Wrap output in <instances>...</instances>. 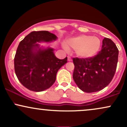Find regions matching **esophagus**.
Returning <instances> with one entry per match:
<instances>
[{"mask_svg":"<svg viewBox=\"0 0 127 127\" xmlns=\"http://www.w3.org/2000/svg\"><path fill=\"white\" fill-rule=\"evenodd\" d=\"M67 58H68V61H71V60H72V59H71L70 57L67 56Z\"/></svg>","mask_w":127,"mask_h":127,"instance_id":"esophagus-1","label":"esophagus"}]
</instances>
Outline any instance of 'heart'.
<instances>
[{"instance_id":"1","label":"heart","mask_w":127,"mask_h":127,"mask_svg":"<svg viewBox=\"0 0 127 127\" xmlns=\"http://www.w3.org/2000/svg\"><path fill=\"white\" fill-rule=\"evenodd\" d=\"M101 41L98 37L88 35H80L68 40L67 48L75 50L77 56L81 58H89L94 56L98 51Z\"/></svg>"}]
</instances>
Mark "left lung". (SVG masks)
Instances as JSON below:
<instances>
[{"label": "left lung", "instance_id": "obj_1", "mask_svg": "<svg viewBox=\"0 0 127 127\" xmlns=\"http://www.w3.org/2000/svg\"><path fill=\"white\" fill-rule=\"evenodd\" d=\"M119 51L111 39L104 38L100 51L89 58H73L75 65L73 78L85 93H94L111 82L117 67Z\"/></svg>", "mask_w": 127, "mask_h": 127}]
</instances>
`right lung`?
Instances as JSON below:
<instances>
[{
    "label": "right lung",
    "instance_id": "add662e5",
    "mask_svg": "<svg viewBox=\"0 0 127 127\" xmlns=\"http://www.w3.org/2000/svg\"><path fill=\"white\" fill-rule=\"evenodd\" d=\"M56 39L48 31L32 32L20 42L14 57V69L19 81L29 90L39 92L50 88L58 70L67 62V57L57 59L53 49L39 48L37 42Z\"/></svg>",
    "mask_w": 127,
    "mask_h": 127
}]
</instances>
